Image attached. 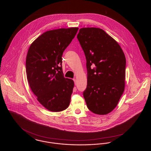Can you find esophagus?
I'll use <instances>...</instances> for the list:
<instances>
[{"label": "esophagus", "instance_id": "34e87169", "mask_svg": "<svg viewBox=\"0 0 151 151\" xmlns=\"http://www.w3.org/2000/svg\"><path fill=\"white\" fill-rule=\"evenodd\" d=\"M73 80L74 82H75V84H76V79H73Z\"/></svg>", "mask_w": 151, "mask_h": 151}]
</instances>
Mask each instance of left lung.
<instances>
[{"label":"left lung","instance_id":"obj_1","mask_svg":"<svg viewBox=\"0 0 151 151\" xmlns=\"http://www.w3.org/2000/svg\"><path fill=\"white\" fill-rule=\"evenodd\" d=\"M86 59L83 96L92 113L106 115L117 106L125 87L126 58L120 45L104 30L83 28L77 36Z\"/></svg>","mask_w":151,"mask_h":151}]
</instances>
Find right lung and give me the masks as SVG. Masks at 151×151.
I'll return each instance as SVG.
<instances>
[{"mask_svg": "<svg viewBox=\"0 0 151 151\" xmlns=\"http://www.w3.org/2000/svg\"><path fill=\"white\" fill-rule=\"evenodd\" d=\"M78 28L48 30L32 43L26 59L29 86L37 100L47 110L59 112L68 107L74 82L65 78L62 56Z\"/></svg>", "mask_w": 151, "mask_h": 151, "instance_id": "right-lung-1", "label": "right lung"}]
</instances>
